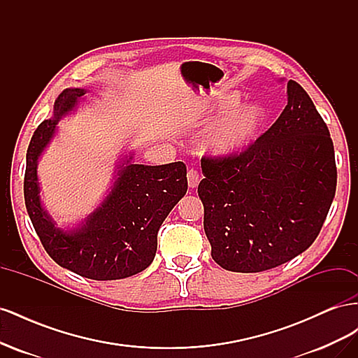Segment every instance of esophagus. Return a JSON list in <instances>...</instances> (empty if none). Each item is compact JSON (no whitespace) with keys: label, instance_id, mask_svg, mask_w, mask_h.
<instances>
[{"label":"esophagus","instance_id":"1","mask_svg":"<svg viewBox=\"0 0 358 358\" xmlns=\"http://www.w3.org/2000/svg\"><path fill=\"white\" fill-rule=\"evenodd\" d=\"M187 178H188V185H189V188L199 187V183H200V173H199V170L189 169Z\"/></svg>","mask_w":358,"mask_h":358}]
</instances>
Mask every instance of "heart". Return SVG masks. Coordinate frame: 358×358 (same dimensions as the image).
Instances as JSON below:
<instances>
[{
	"instance_id": "heart-1",
	"label": "heart",
	"mask_w": 358,
	"mask_h": 358,
	"mask_svg": "<svg viewBox=\"0 0 358 358\" xmlns=\"http://www.w3.org/2000/svg\"><path fill=\"white\" fill-rule=\"evenodd\" d=\"M239 95H227L216 104L215 113H230L239 106ZM263 119L264 112L259 106L251 104L242 107L241 110H237L231 116L224 119V121L213 129V133L208 140V146L213 149L215 152L220 154L233 152V150L241 149L246 143L251 142L252 137L257 134L259 125H262Z\"/></svg>"
}]
</instances>
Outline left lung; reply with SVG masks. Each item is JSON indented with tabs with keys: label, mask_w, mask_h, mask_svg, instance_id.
I'll list each match as a JSON object with an SVG mask.
<instances>
[{
	"label": "left lung",
	"mask_w": 358,
	"mask_h": 358,
	"mask_svg": "<svg viewBox=\"0 0 358 358\" xmlns=\"http://www.w3.org/2000/svg\"><path fill=\"white\" fill-rule=\"evenodd\" d=\"M287 88L285 109L255 142L201 158L204 233L212 258L231 272H263L306 251L334 197L329 128L297 82Z\"/></svg>",
	"instance_id": "8db88e82"
}]
</instances>
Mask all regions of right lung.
Here are the masks:
<instances>
[{
    "label": "right lung",
    "instance_id": "add662e5",
    "mask_svg": "<svg viewBox=\"0 0 358 358\" xmlns=\"http://www.w3.org/2000/svg\"><path fill=\"white\" fill-rule=\"evenodd\" d=\"M83 94V90L62 91L53 117L34 131L27 152L25 206L43 248L57 264L88 279H122L154 262L159 227L188 189L187 166L182 161L122 166L113 189L80 229L70 233L57 229L40 203L37 159L55 133L58 119Z\"/></svg>",
    "mask_w": 358,
    "mask_h": 358
}]
</instances>
